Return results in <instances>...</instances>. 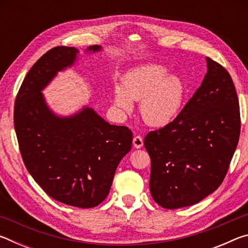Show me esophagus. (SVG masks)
I'll use <instances>...</instances> for the list:
<instances>
[{
    "label": "esophagus",
    "instance_id": "34e87169",
    "mask_svg": "<svg viewBox=\"0 0 248 248\" xmlns=\"http://www.w3.org/2000/svg\"><path fill=\"white\" fill-rule=\"evenodd\" d=\"M133 146L137 149H140L143 146V139L140 136H136L133 138Z\"/></svg>",
    "mask_w": 248,
    "mask_h": 248
}]
</instances>
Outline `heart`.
Segmentation results:
<instances>
[{
    "instance_id": "1",
    "label": "heart",
    "mask_w": 248,
    "mask_h": 248,
    "mask_svg": "<svg viewBox=\"0 0 248 248\" xmlns=\"http://www.w3.org/2000/svg\"><path fill=\"white\" fill-rule=\"evenodd\" d=\"M161 64L146 63L125 73L121 87L114 91L116 107L125 112L132 110V100H140V115L145 124L163 127L171 123L182 110L187 89L177 75H167Z\"/></svg>"
}]
</instances>
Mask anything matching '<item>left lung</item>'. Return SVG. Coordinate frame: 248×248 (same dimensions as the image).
<instances>
[{"label": "left lung", "mask_w": 248, "mask_h": 248, "mask_svg": "<svg viewBox=\"0 0 248 248\" xmlns=\"http://www.w3.org/2000/svg\"><path fill=\"white\" fill-rule=\"evenodd\" d=\"M208 72L178 116L144 138L151 157L150 190L165 209L188 207L219 188L241 132L232 78L207 58Z\"/></svg>", "instance_id": "left-lung-1"}]
</instances>
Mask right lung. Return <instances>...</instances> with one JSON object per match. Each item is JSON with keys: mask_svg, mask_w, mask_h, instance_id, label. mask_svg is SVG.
Wrapping results in <instances>:
<instances>
[{"mask_svg": "<svg viewBox=\"0 0 248 248\" xmlns=\"http://www.w3.org/2000/svg\"><path fill=\"white\" fill-rule=\"evenodd\" d=\"M78 52L59 46L32 65L16 96L14 127L24 164L46 194L73 207L93 208L109 194L117 166L131 150L132 132L106 123L89 107L63 118L46 105L41 91L74 63Z\"/></svg>", "mask_w": 248, "mask_h": 248, "instance_id": "obj_1", "label": "right lung"}]
</instances>
